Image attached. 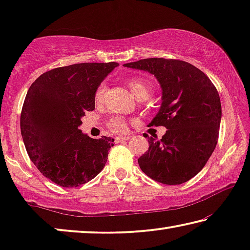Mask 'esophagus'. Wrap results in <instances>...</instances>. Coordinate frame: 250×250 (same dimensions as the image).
<instances>
[{
  "instance_id": "1",
  "label": "esophagus",
  "mask_w": 250,
  "mask_h": 250,
  "mask_svg": "<svg viewBox=\"0 0 250 250\" xmlns=\"http://www.w3.org/2000/svg\"><path fill=\"white\" fill-rule=\"evenodd\" d=\"M129 139H130V137H128V135H126V137H117L116 138V142L117 143H120V142H124V141L129 140Z\"/></svg>"
}]
</instances>
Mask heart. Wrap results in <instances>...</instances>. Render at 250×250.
I'll return each mask as SVG.
<instances>
[{
  "label": "heart",
  "mask_w": 250,
  "mask_h": 250,
  "mask_svg": "<svg viewBox=\"0 0 250 250\" xmlns=\"http://www.w3.org/2000/svg\"><path fill=\"white\" fill-rule=\"evenodd\" d=\"M128 84L130 87L131 91L134 95L135 98H139L141 96L149 97L150 92L152 90V83L143 77H130L128 79ZM105 92H107V83H101L98 84V87L95 90V101L96 103H101L104 100ZM108 128L112 131V132L122 134L125 133L128 130V126L125 119L119 116H113L108 121Z\"/></svg>",
  "instance_id": "b5f03b06"
}]
</instances>
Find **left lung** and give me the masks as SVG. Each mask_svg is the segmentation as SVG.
<instances>
[{
    "label": "left lung",
    "mask_w": 250,
    "mask_h": 250,
    "mask_svg": "<svg viewBox=\"0 0 250 250\" xmlns=\"http://www.w3.org/2000/svg\"><path fill=\"white\" fill-rule=\"evenodd\" d=\"M125 66L149 71L162 88L161 108L149 125L167 130L161 140L147 137L149 150L139 158V166L159 183L188 182L217 145L222 105L216 87L202 70L179 59L146 58Z\"/></svg>",
    "instance_id": "obj_1"
}]
</instances>
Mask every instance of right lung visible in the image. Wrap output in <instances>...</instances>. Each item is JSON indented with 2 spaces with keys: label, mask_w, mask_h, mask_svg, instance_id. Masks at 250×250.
<instances>
[{
  "label": "right lung",
  "mask_w": 250,
  "mask_h": 250,
  "mask_svg": "<svg viewBox=\"0 0 250 250\" xmlns=\"http://www.w3.org/2000/svg\"><path fill=\"white\" fill-rule=\"evenodd\" d=\"M118 62H82L41 75L25 97L21 133L27 154L44 176L77 188L103 170L115 139L82 133V117L95 109V90Z\"/></svg>",
  "instance_id": "right-lung-1"
}]
</instances>
